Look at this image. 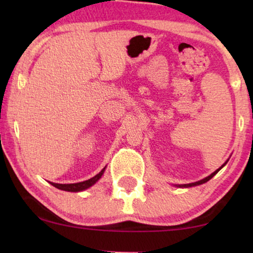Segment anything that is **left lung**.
I'll use <instances>...</instances> for the list:
<instances>
[{"label": "left lung", "mask_w": 253, "mask_h": 253, "mask_svg": "<svg viewBox=\"0 0 253 253\" xmlns=\"http://www.w3.org/2000/svg\"><path fill=\"white\" fill-rule=\"evenodd\" d=\"M224 165H226V164H224ZM224 165H222V166H221V167H220L219 169H216V170H215V171H214V172H213V174H211L210 176H207V177H206V178H204V179H200V181H198V182H195V183H190V184H183V185H178V186H179V188H189V186H195V185H200V184H203V183H206L207 181H210V179H211V178H212V177H213V176H214V175H215V174H216V172H217V171H219V170H220V169L223 167V166H224Z\"/></svg>", "instance_id": "obj_1"}]
</instances>
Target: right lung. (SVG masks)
I'll return each mask as SVG.
<instances>
[{"label": "right lung", "mask_w": 253, "mask_h": 253, "mask_svg": "<svg viewBox=\"0 0 253 253\" xmlns=\"http://www.w3.org/2000/svg\"><path fill=\"white\" fill-rule=\"evenodd\" d=\"M106 168V167H105ZM105 168L102 169L101 171L99 172V174H96L94 177L87 179V181H84V182H79V183H74V184H58V183H51L50 184L55 186V188L60 189V190H64V191H70V192H78V191H83V190H86L88 189L89 186H92L94 184L95 182H98L100 178H101V176L103 174V171H105Z\"/></svg>", "instance_id": "1"}]
</instances>
